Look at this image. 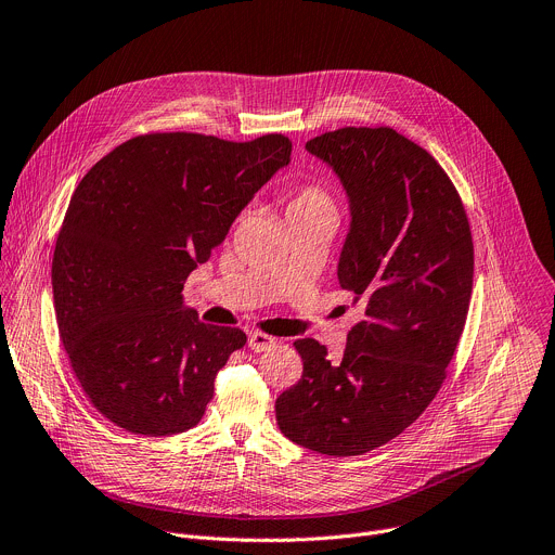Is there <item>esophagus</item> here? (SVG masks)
I'll return each mask as SVG.
<instances>
[{"label": "esophagus", "instance_id": "obj_1", "mask_svg": "<svg viewBox=\"0 0 555 555\" xmlns=\"http://www.w3.org/2000/svg\"><path fill=\"white\" fill-rule=\"evenodd\" d=\"M274 345H276V340H274L272 336L263 334V332H251V334L247 336V347H249L251 351H257V354H261V351H266V349H270V347H274Z\"/></svg>", "mask_w": 555, "mask_h": 555}]
</instances>
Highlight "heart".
<instances>
[{
  "label": "heart",
  "mask_w": 555,
  "mask_h": 555,
  "mask_svg": "<svg viewBox=\"0 0 555 555\" xmlns=\"http://www.w3.org/2000/svg\"><path fill=\"white\" fill-rule=\"evenodd\" d=\"M314 217H327L334 221L338 217L334 196L321 183L300 188L292 196L289 206H287V219H314Z\"/></svg>",
  "instance_id": "1"
}]
</instances>
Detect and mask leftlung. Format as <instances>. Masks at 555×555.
Listing matches in <instances>:
<instances>
[{
	"label": "left lung",
	"instance_id": "left-lung-1",
	"mask_svg": "<svg viewBox=\"0 0 555 555\" xmlns=\"http://www.w3.org/2000/svg\"><path fill=\"white\" fill-rule=\"evenodd\" d=\"M306 150L345 190L336 274L363 321L338 363L314 338L294 343L304 376L276 398V423L300 447L359 456L408 429L438 393L469 310L474 243L456 188L408 137L340 128Z\"/></svg>",
	"mask_w": 555,
	"mask_h": 555
}]
</instances>
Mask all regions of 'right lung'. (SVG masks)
Here are the masks:
<instances>
[{"mask_svg":"<svg viewBox=\"0 0 555 555\" xmlns=\"http://www.w3.org/2000/svg\"><path fill=\"white\" fill-rule=\"evenodd\" d=\"M289 153L283 134L159 132L121 143L77 185L53 257L55 317L77 380L117 427L172 436L204 416L245 334L198 321L183 281Z\"/></svg>","mask_w":555,"mask_h":555,"instance_id":"right-lung-1","label":"right lung"}]
</instances>
